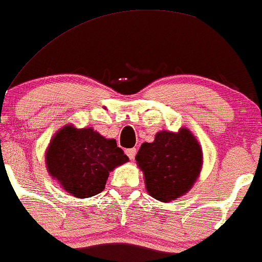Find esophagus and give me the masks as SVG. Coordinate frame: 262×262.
Wrapping results in <instances>:
<instances>
[{
  "instance_id": "34e87169",
  "label": "esophagus",
  "mask_w": 262,
  "mask_h": 262,
  "mask_svg": "<svg viewBox=\"0 0 262 262\" xmlns=\"http://www.w3.org/2000/svg\"><path fill=\"white\" fill-rule=\"evenodd\" d=\"M136 153H137V149H136V148H128V149H126V155H127V157L131 159V161L135 158V156H136Z\"/></svg>"
}]
</instances>
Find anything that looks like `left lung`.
<instances>
[{"label":"left lung","mask_w":262,"mask_h":262,"mask_svg":"<svg viewBox=\"0 0 262 262\" xmlns=\"http://www.w3.org/2000/svg\"><path fill=\"white\" fill-rule=\"evenodd\" d=\"M135 159L148 195L171 202L191 190L201 173L204 153L192 132L181 127L178 132H157L153 142L141 144Z\"/></svg>","instance_id":"obj_1"}]
</instances>
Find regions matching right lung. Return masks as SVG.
Returning <instances> with one entry per match:
<instances>
[{
  "mask_svg": "<svg viewBox=\"0 0 262 262\" xmlns=\"http://www.w3.org/2000/svg\"><path fill=\"white\" fill-rule=\"evenodd\" d=\"M128 162L116 141L101 136L93 127L62 126L45 152L48 173L66 192L87 199L105 189L109 173Z\"/></svg>",
  "mask_w": 262,
  "mask_h": 262,
  "instance_id": "right-lung-1",
  "label": "right lung"
}]
</instances>
